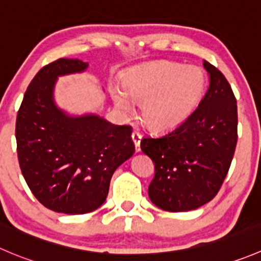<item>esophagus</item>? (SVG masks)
<instances>
[{
  "instance_id": "obj_1",
  "label": "esophagus",
  "mask_w": 261,
  "mask_h": 261,
  "mask_svg": "<svg viewBox=\"0 0 261 261\" xmlns=\"http://www.w3.org/2000/svg\"><path fill=\"white\" fill-rule=\"evenodd\" d=\"M131 139H133L134 144H135V150L140 151V140H141L140 133H138V131H134V133L131 134Z\"/></svg>"
}]
</instances>
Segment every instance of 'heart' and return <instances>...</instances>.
Instances as JSON below:
<instances>
[{"label": "heart", "instance_id": "heart-1", "mask_svg": "<svg viewBox=\"0 0 261 261\" xmlns=\"http://www.w3.org/2000/svg\"><path fill=\"white\" fill-rule=\"evenodd\" d=\"M205 76L196 66H182L169 61H158L135 67L113 85L111 95L123 115L135 112L141 105V120L153 130H168L184 122L200 100Z\"/></svg>", "mask_w": 261, "mask_h": 261}]
</instances>
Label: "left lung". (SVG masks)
Masks as SVG:
<instances>
[{"mask_svg": "<svg viewBox=\"0 0 261 261\" xmlns=\"http://www.w3.org/2000/svg\"><path fill=\"white\" fill-rule=\"evenodd\" d=\"M208 92L179 125L145 136L140 148L154 162L151 203L167 212H189L218 194L237 144V103L224 75L208 61Z\"/></svg>", "mask_w": 261, "mask_h": 261, "instance_id": "left-lung-1", "label": "left lung"}]
</instances>
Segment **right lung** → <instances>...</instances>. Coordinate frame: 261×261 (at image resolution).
<instances>
[{"instance_id": "add662e5", "label": "right lung", "mask_w": 261, "mask_h": 261, "mask_svg": "<svg viewBox=\"0 0 261 261\" xmlns=\"http://www.w3.org/2000/svg\"><path fill=\"white\" fill-rule=\"evenodd\" d=\"M87 62L60 58L38 71L16 117L21 173L30 191L57 213L85 214L106 201L112 174L133 156L130 126L98 115L70 116L53 99L58 76L85 71Z\"/></svg>"}]
</instances>
